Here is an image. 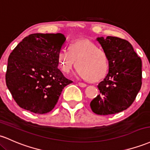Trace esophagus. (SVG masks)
Instances as JSON below:
<instances>
[{"mask_svg": "<svg viewBox=\"0 0 150 150\" xmlns=\"http://www.w3.org/2000/svg\"><path fill=\"white\" fill-rule=\"evenodd\" d=\"M78 85L80 87H81V88H85V87L87 86L86 84L84 83H78Z\"/></svg>", "mask_w": 150, "mask_h": 150, "instance_id": "obj_1", "label": "esophagus"}]
</instances>
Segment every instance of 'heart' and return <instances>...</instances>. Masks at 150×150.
<instances>
[{"instance_id":"heart-1","label":"heart","mask_w":150,"mask_h":150,"mask_svg":"<svg viewBox=\"0 0 150 150\" xmlns=\"http://www.w3.org/2000/svg\"><path fill=\"white\" fill-rule=\"evenodd\" d=\"M57 61L62 72L67 74L75 66L77 61V75L92 81L104 78L109 68L108 54L89 40L75 41L70 44L69 50H60Z\"/></svg>"}]
</instances>
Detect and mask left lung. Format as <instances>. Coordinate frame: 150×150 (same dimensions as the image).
Segmentation results:
<instances>
[{"label":"left lung","instance_id":"left-lung-1","mask_svg":"<svg viewBox=\"0 0 150 150\" xmlns=\"http://www.w3.org/2000/svg\"><path fill=\"white\" fill-rule=\"evenodd\" d=\"M109 59V72L98 84L100 95L90 108L100 115L116 114L131 106L142 86V60L127 40L117 37L98 38Z\"/></svg>","mask_w":150,"mask_h":150}]
</instances>
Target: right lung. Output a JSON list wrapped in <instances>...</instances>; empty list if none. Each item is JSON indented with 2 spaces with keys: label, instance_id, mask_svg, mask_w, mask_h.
Returning a JSON list of instances; mask_svg holds the SVG:
<instances>
[{
  "label": "right lung",
  "instance_id": "1",
  "mask_svg": "<svg viewBox=\"0 0 150 150\" xmlns=\"http://www.w3.org/2000/svg\"><path fill=\"white\" fill-rule=\"evenodd\" d=\"M65 41L61 33L31 34L10 54L6 83L21 108L36 114L49 112L63 88L72 83L57 68V54Z\"/></svg>",
  "mask_w": 150,
  "mask_h": 150
}]
</instances>
